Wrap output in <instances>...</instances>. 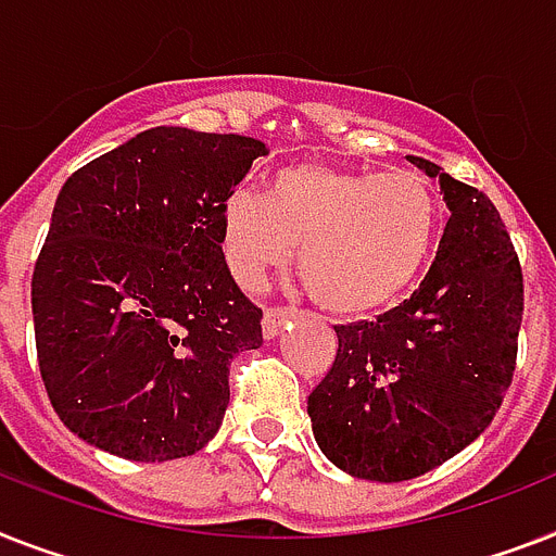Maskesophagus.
Wrapping results in <instances>:
<instances>
[{"instance_id": "esophagus-1", "label": "esophagus", "mask_w": 556, "mask_h": 556, "mask_svg": "<svg viewBox=\"0 0 556 556\" xmlns=\"http://www.w3.org/2000/svg\"><path fill=\"white\" fill-rule=\"evenodd\" d=\"M296 317V308H286V305H270V308H265L263 314V333L265 337H277L279 331H282V325L288 323V319Z\"/></svg>"}]
</instances>
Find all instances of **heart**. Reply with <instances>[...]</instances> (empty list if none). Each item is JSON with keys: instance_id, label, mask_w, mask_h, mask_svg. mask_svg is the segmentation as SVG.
<instances>
[{"instance_id": "1", "label": "heart", "mask_w": 556, "mask_h": 556, "mask_svg": "<svg viewBox=\"0 0 556 556\" xmlns=\"http://www.w3.org/2000/svg\"><path fill=\"white\" fill-rule=\"evenodd\" d=\"M440 202L414 170L300 162L270 176L268 193L237 188L223 202V251L242 288H260L300 245L302 286L331 314L388 308L426 268Z\"/></svg>"}]
</instances>
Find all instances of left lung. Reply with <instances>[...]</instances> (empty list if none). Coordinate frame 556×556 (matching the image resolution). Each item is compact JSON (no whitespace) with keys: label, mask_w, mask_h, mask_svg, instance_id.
Masks as SVG:
<instances>
[{"label":"left lung","mask_w":556,"mask_h":556,"mask_svg":"<svg viewBox=\"0 0 556 556\" xmlns=\"http://www.w3.org/2000/svg\"><path fill=\"white\" fill-rule=\"evenodd\" d=\"M451 216L426 279L374 323L337 325L340 349L308 396L319 448L342 471L414 480L491 426L514 380L522 268L494 202L440 174Z\"/></svg>","instance_id":"obj_1"}]
</instances>
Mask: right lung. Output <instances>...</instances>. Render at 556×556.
<instances>
[{
  "label": "right lung",
  "mask_w": 556,
  "mask_h": 556,
  "mask_svg": "<svg viewBox=\"0 0 556 556\" xmlns=\"http://www.w3.org/2000/svg\"><path fill=\"white\" fill-rule=\"evenodd\" d=\"M260 139L151 128L67 176L36 256V359L53 410L90 445L191 457L219 431L231 359L263 308L223 254V202Z\"/></svg>",
  "instance_id": "1"
}]
</instances>
